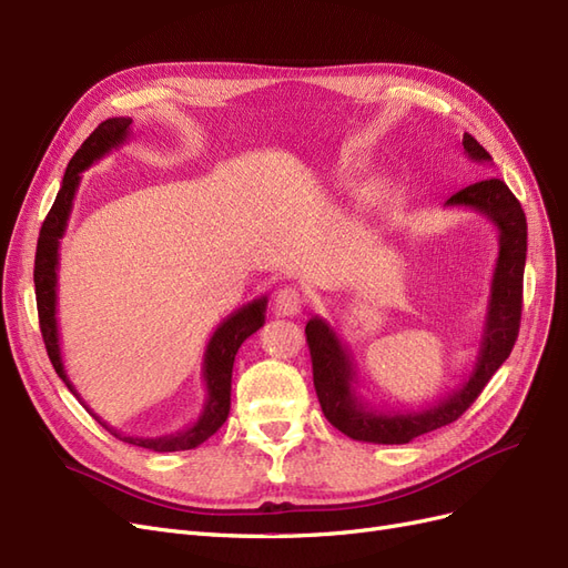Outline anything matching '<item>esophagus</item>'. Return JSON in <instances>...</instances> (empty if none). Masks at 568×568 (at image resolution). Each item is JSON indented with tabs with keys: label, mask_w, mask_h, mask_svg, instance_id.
<instances>
[{
	"label": "esophagus",
	"mask_w": 568,
	"mask_h": 568,
	"mask_svg": "<svg viewBox=\"0 0 568 568\" xmlns=\"http://www.w3.org/2000/svg\"><path fill=\"white\" fill-rule=\"evenodd\" d=\"M303 311V294L296 286H284L274 294V313L282 317H294Z\"/></svg>",
	"instance_id": "esophagus-1"
}]
</instances>
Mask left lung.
Instances as JSON below:
<instances>
[{
  "mask_svg": "<svg viewBox=\"0 0 568 568\" xmlns=\"http://www.w3.org/2000/svg\"><path fill=\"white\" fill-rule=\"evenodd\" d=\"M462 146L474 163L493 161L490 153L467 132L462 136ZM445 205L471 209L486 215L500 234V251H497L493 270L486 326L480 334L476 363L467 379L448 398L419 412H384L369 407L355 393L357 374L338 334L322 317H313L305 324L307 348L313 357V382L324 417L353 440L403 445L453 424L478 398L490 376L500 369L519 336L526 265V215L521 203L503 180L490 178L459 189Z\"/></svg>",
  "mask_w": 568,
  "mask_h": 568,
  "instance_id": "left-lung-1",
  "label": "left lung"
}]
</instances>
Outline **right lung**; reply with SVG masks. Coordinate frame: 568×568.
<instances>
[{
    "label": "right lung",
    "mask_w": 568,
    "mask_h": 568,
    "mask_svg": "<svg viewBox=\"0 0 568 568\" xmlns=\"http://www.w3.org/2000/svg\"><path fill=\"white\" fill-rule=\"evenodd\" d=\"M130 125L132 118H109L101 123L84 144L75 151L65 168V175L61 182V189L57 194L54 205L47 213L40 239H38V253H36V296H38V315H40V329L47 346V355L54 365L57 374L63 379V384L71 388L75 395V386L71 384L63 367L61 357V341H59V322H57V280H59V246L61 236L65 234L68 217L73 211V199L78 194V184L82 180V170H88L99 159H104L111 149H118L130 140ZM265 307L267 296L255 298L239 307L227 320L217 324L213 332L209 346L203 353V382H205V403L199 419L182 428L178 434L170 436H153V438H136V436H123L111 428L106 422H101L94 412L88 407L90 415L111 432L115 438L123 443L136 445V448H146L153 453H175V450H192L199 448L203 440H209L217 428L227 422L230 415V393H232V367L234 355L242 348V343L255 334L265 324Z\"/></svg>",
    "instance_id": "add662e5"
}]
</instances>
